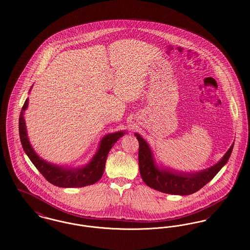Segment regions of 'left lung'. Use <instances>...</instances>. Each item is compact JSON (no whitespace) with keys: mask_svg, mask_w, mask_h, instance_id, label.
<instances>
[{"mask_svg":"<svg viewBox=\"0 0 250 250\" xmlns=\"http://www.w3.org/2000/svg\"><path fill=\"white\" fill-rule=\"evenodd\" d=\"M134 135L139 142V170L143 182L160 192L179 196L194 194L208 184L228 163L234 146L233 142L223 157L210 167L195 172H184L157 165L149 145L137 132Z\"/></svg>","mask_w":250,"mask_h":250,"instance_id":"1","label":"left lung"}]
</instances>
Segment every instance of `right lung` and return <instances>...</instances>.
<instances>
[{
    "label": "right lung",
    "instance_id": "right-lung-1",
    "mask_svg": "<svg viewBox=\"0 0 250 250\" xmlns=\"http://www.w3.org/2000/svg\"><path fill=\"white\" fill-rule=\"evenodd\" d=\"M32 87L30 88L29 93ZM28 104L29 98H27L22 106L19 119L20 138L27 156L43 175V177L49 183L63 188L83 187L97 183L103 177L104 172L106 159L110 149L117 143L120 137L126 134V131H115L105 134L100 141L98 149L91 160L83 167H70L55 165L40 157L29 141L24 119V112L28 107Z\"/></svg>",
    "mask_w": 250,
    "mask_h": 250
}]
</instances>
